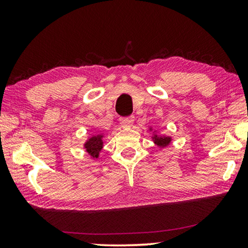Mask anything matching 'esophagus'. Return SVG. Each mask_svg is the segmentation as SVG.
<instances>
[{
	"instance_id": "1",
	"label": "esophagus",
	"mask_w": 248,
	"mask_h": 248,
	"mask_svg": "<svg viewBox=\"0 0 248 248\" xmlns=\"http://www.w3.org/2000/svg\"><path fill=\"white\" fill-rule=\"evenodd\" d=\"M133 124V117L129 118H120V125L123 128H130Z\"/></svg>"
}]
</instances>
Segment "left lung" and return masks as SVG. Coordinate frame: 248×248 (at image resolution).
Wrapping results in <instances>:
<instances>
[{
	"instance_id": "8db88e82",
	"label": "left lung",
	"mask_w": 248,
	"mask_h": 248,
	"mask_svg": "<svg viewBox=\"0 0 248 248\" xmlns=\"http://www.w3.org/2000/svg\"><path fill=\"white\" fill-rule=\"evenodd\" d=\"M151 130V128H150ZM152 140L154 141V143L156 144L159 148H165V146L169 145L171 141L170 137H166V136H158V134H154L152 137Z\"/></svg>"
}]
</instances>
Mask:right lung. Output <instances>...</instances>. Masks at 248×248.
I'll use <instances>...</instances> for the list:
<instances>
[{"label":"right lung","mask_w":248,"mask_h":248,"mask_svg":"<svg viewBox=\"0 0 248 248\" xmlns=\"http://www.w3.org/2000/svg\"><path fill=\"white\" fill-rule=\"evenodd\" d=\"M103 134H97V136H93L87 139V141L84 143V148H85L86 152L91 155L92 158H97L99 156V152L103 149Z\"/></svg>","instance_id":"1"}]
</instances>
